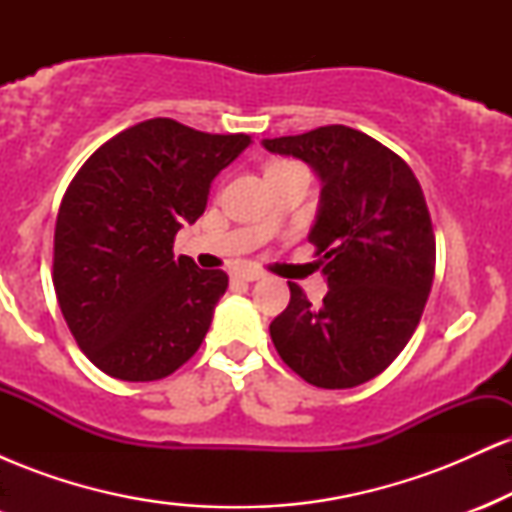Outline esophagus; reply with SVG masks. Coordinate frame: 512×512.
I'll return each mask as SVG.
<instances>
[{"label":"esophagus","instance_id":"34e87169","mask_svg":"<svg viewBox=\"0 0 512 512\" xmlns=\"http://www.w3.org/2000/svg\"><path fill=\"white\" fill-rule=\"evenodd\" d=\"M260 272L257 269H238V272H233V279L236 281H245V284H250V281H257L260 279Z\"/></svg>","mask_w":512,"mask_h":512}]
</instances>
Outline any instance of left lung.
Returning a JSON list of instances; mask_svg holds the SVG:
<instances>
[{"label": "left lung", "instance_id": "8db88e82", "mask_svg": "<svg viewBox=\"0 0 512 512\" xmlns=\"http://www.w3.org/2000/svg\"><path fill=\"white\" fill-rule=\"evenodd\" d=\"M262 144L320 175L308 238L330 286L317 308L289 281V308L269 325L272 342L305 383H368L407 346L431 293L436 236L419 180L395 151L344 125Z\"/></svg>", "mask_w": 512, "mask_h": 512}]
</instances>
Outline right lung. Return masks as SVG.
<instances>
[{"instance_id":"obj_1","label":"right lung","mask_w":512,"mask_h":512,"mask_svg":"<svg viewBox=\"0 0 512 512\" xmlns=\"http://www.w3.org/2000/svg\"><path fill=\"white\" fill-rule=\"evenodd\" d=\"M250 142L154 117L108 139L69 182L52 284L79 349L110 378L161 380L202 346L228 276L175 257L173 240Z\"/></svg>"}]
</instances>
